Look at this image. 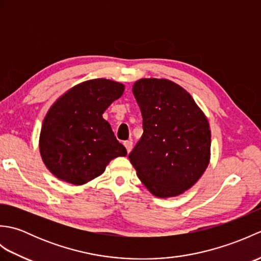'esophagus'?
Masks as SVG:
<instances>
[{"mask_svg":"<svg viewBox=\"0 0 261 261\" xmlns=\"http://www.w3.org/2000/svg\"><path fill=\"white\" fill-rule=\"evenodd\" d=\"M123 145H124V147H125V149H126L127 153H129V152L131 151V149H132V141H130V140L124 141Z\"/></svg>","mask_w":261,"mask_h":261,"instance_id":"34e87169","label":"esophagus"}]
</instances>
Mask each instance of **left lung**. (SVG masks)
<instances>
[{
  "label": "left lung",
  "instance_id": "obj_1",
  "mask_svg": "<svg viewBox=\"0 0 261 261\" xmlns=\"http://www.w3.org/2000/svg\"><path fill=\"white\" fill-rule=\"evenodd\" d=\"M132 92L143 134L129 153L137 175L157 197L191 188L210 163L211 130L190 93L168 80L142 79Z\"/></svg>",
  "mask_w": 261,
  "mask_h": 261
}]
</instances>
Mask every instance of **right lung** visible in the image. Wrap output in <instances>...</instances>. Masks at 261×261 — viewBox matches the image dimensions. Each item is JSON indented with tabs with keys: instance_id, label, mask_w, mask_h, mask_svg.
Wrapping results in <instances>:
<instances>
[{
	"instance_id": "add662e5",
	"label": "right lung",
	"mask_w": 261,
	"mask_h": 261,
	"mask_svg": "<svg viewBox=\"0 0 261 261\" xmlns=\"http://www.w3.org/2000/svg\"><path fill=\"white\" fill-rule=\"evenodd\" d=\"M124 86L97 79L82 83L57 99L43 120L39 148L59 179L83 185L103 174L111 160L125 156L102 114L122 96Z\"/></svg>"
}]
</instances>
